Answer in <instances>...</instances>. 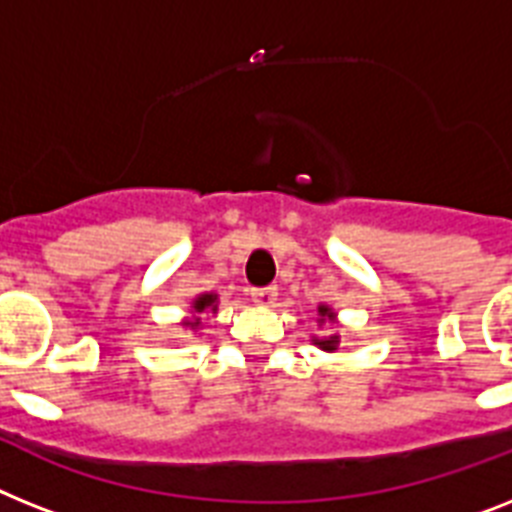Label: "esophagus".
Masks as SVG:
<instances>
[{"instance_id": "34e87169", "label": "esophagus", "mask_w": 512, "mask_h": 512, "mask_svg": "<svg viewBox=\"0 0 512 512\" xmlns=\"http://www.w3.org/2000/svg\"><path fill=\"white\" fill-rule=\"evenodd\" d=\"M251 298L253 303H259V306H274V301H277V287H253Z\"/></svg>"}]
</instances>
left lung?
I'll return each mask as SVG.
<instances>
[{
    "label": "left lung",
    "mask_w": 512,
    "mask_h": 512,
    "mask_svg": "<svg viewBox=\"0 0 512 512\" xmlns=\"http://www.w3.org/2000/svg\"><path fill=\"white\" fill-rule=\"evenodd\" d=\"M319 316H322L319 322H324V316H327V319H332V311H329V308H324V306H319ZM316 345H319L322 350H337V345H340V337H337V335L324 337V340H316Z\"/></svg>",
    "instance_id": "obj_1"
}]
</instances>
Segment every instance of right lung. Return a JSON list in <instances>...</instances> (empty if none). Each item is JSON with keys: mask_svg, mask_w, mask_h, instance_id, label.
<instances>
[{"mask_svg": "<svg viewBox=\"0 0 512 512\" xmlns=\"http://www.w3.org/2000/svg\"><path fill=\"white\" fill-rule=\"evenodd\" d=\"M193 308H196V314H201V311H206V308H211V311H217V295H201L196 303H193ZM198 319L196 322H185V327L196 329L198 327Z\"/></svg>", "mask_w": 512, "mask_h": 512, "instance_id": "right-lung-1", "label": "right lung"}]
</instances>
